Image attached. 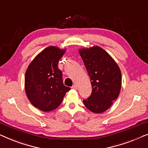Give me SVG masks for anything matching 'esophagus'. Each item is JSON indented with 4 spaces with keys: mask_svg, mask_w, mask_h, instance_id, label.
Returning <instances> with one entry per match:
<instances>
[{
    "mask_svg": "<svg viewBox=\"0 0 148 148\" xmlns=\"http://www.w3.org/2000/svg\"><path fill=\"white\" fill-rule=\"evenodd\" d=\"M71 88L73 89V90H77V85L74 84L73 86L71 87Z\"/></svg>",
    "mask_w": 148,
    "mask_h": 148,
    "instance_id": "34e87169",
    "label": "esophagus"
}]
</instances>
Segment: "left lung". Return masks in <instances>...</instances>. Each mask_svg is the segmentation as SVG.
<instances>
[{
	"label": "left lung",
	"instance_id": "left-lung-1",
	"mask_svg": "<svg viewBox=\"0 0 148 148\" xmlns=\"http://www.w3.org/2000/svg\"><path fill=\"white\" fill-rule=\"evenodd\" d=\"M88 71L92 86L91 96L84 104L92 112L106 111L119 97L121 89V72L115 60L100 46L79 50Z\"/></svg>",
	"mask_w": 148,
	"mask_h": 148
}]
</instances>
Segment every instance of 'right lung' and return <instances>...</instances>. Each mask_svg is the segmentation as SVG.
Masks as SVG:
<instances>
[{
  "label": "right lung",
  "mask_w": 148,
  "mask_h": 148,
  "mask_svg": "<svg viewBox=\"0 0 148 148\" xmlns=\"http://www.w3.org/2000/svg\"><path fill=\"white\" fill-rule=\"evenodd\" d=\"M66 52L50 46L40 52L30 62L25 75V90L34 107L44 112L59 106L70 88L64 86L58 61Z\"/></svg>",
  "instance_id": "right-lung-1"
}]
</instances>
